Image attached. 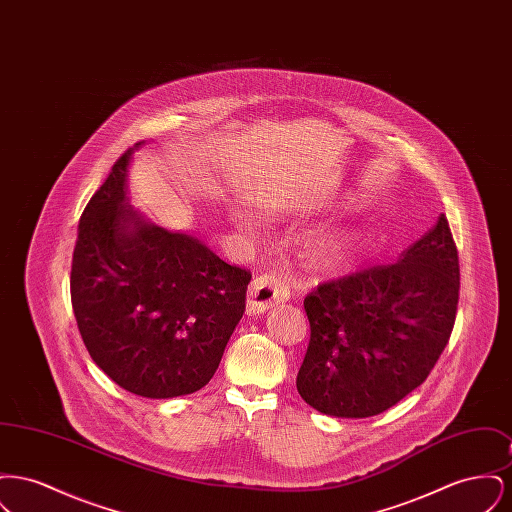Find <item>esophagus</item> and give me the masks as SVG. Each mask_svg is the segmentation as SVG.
<instances>
[{"label":"esophagus","mask_w":512,"mask_h":512,"mask_svg":"<svg viewBox=\"0 0 512 512\" xmlns=\"http://www.w3.org/2000/svg\"><path fill=\"white\" fill-rule=\"evenodd\" d=\"M290 299L288 284L274 272L257 276L247 290V313L261 315L274 305Z\"/></svg>","instance_id":"esophagus-1"}]
</instances>
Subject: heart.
<instances>
[{
  "mask_svg": "<svg viewBox=\"0 0 512 512\" xmlns=\"http://www.w3.org/2000/svg\"><path fill=\"white\" fill-rule=\"evenodd\" d=\"M353 247H355V232L336 230L318 240L315 245V259L322 267H336L353 251Z\"/></svg>",
  "mask_w": 512,
  "mask_h": 512,
  "instance_id": "b5f03b06",
  "label": "heart"
}]
</instances>
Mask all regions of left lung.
I'll use <instances>...</instances> for the list:
<instances>
[{
  "label": "left lung",
  "mask_w": 512,
  "mask_h": 512,
  "mask_svg": "<svg viewBox=\"0 0 512 512\" xmlns=\"http://www.w3.org/2000/svg\"><path fill=\"white\" fill-rule=\"evenodd\" d=\"M459 255L447 219L390 265L320 284L305 297L311 341L297 391L318 413L366 418L418 388L457 315Z\"/></svg>",
  "instance_id": "obj_1"
}]
</instances>
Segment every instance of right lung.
I'll return each instance as SVG.
<instances>
[{
    "label": "right lung",
    "instance_id": "obj_1",
    "mask_svg": "<svg viewBox=\"0 0 512 512\" xmlns=\"http://www.w3.org/2000/svg\"><path fill=\"white\" fill-rule=\"evenodd\" d=\"M142 146L122 153L80 217L71 299L94 363L122 390L171 399L217 372L251 274L128 203V167Z\"/></svg>",
    "mask_w": 512,
    "mask_h": 512
}]
</instances>
